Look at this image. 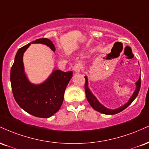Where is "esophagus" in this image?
<instances>
[{
  "label": "esophagus",
  "mask_w": 149,
  "mask_h": 149,
  "mask_svg": "<svg viewBox=\"0 0 149 149\" xmlns=\"http://www.w3.org/2000/svg\"><path fill=\"white\" fill-rule=\"evenodd\" d=\"M73 69L76 73H79L82 69V65L80 64V63H78V64H76L74 66H73Z\"/></svg>",
  "instance_id": "esophagus-1"
}]
</instances>
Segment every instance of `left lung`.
Wrapping results in <instances>:
<instances>
[{"label":"left lung","mask_w":149,"mask_h":149,"mask_svg":"<svg viewBox=\"0 0 149 149\" xmlns=\"http://www.w3.org/2000/svg\"><path fill=\"white\" fill-rule=\"evenodd\" d=\"M85 94H86V98L87 100L88 101V102L90 103L91 107L93 108L95 110H96L97 111L102 113L107 114V115H114V114L118 113L123 111L124 109H125L128 106H130L132 102H133L135 100L136 96L138 95V93H139L140 87H141V78L139 77V80L135 83V85H136V89H135L134 92H133L132 95L130 100H128V102L126 104H125L122 107L118 108V109H108L106 107H104V105H102V104L97 100L96 97L92 94V92L90 90V89L88 87V76H85Z\"/></svg>","instance_id":"left-lung-1"}]
</instances>
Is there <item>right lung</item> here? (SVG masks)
I'll use <instances>...</instances> for the list:
<instances>
[{"label":"right lung","instance_id":"right-lung-1","mask_svg":"<svg viewBox=\"0 0 149 149\" xmlns=\"http://www.w3.org/2000/svg\"><path fill=\"white\" fill-rule=\"evenodd\" d=\"M38 43L47 45L53 52L55 51L54 44L47 38L37 39L19 49L10 71V82L13 96L18 105L31 115L47 118L60 109L65 90L73 72L54 69L43 83H31L24 71L23 55L31 44Z\"/></svg>","mask_w":149,"mask_h":149}]
</instances>
